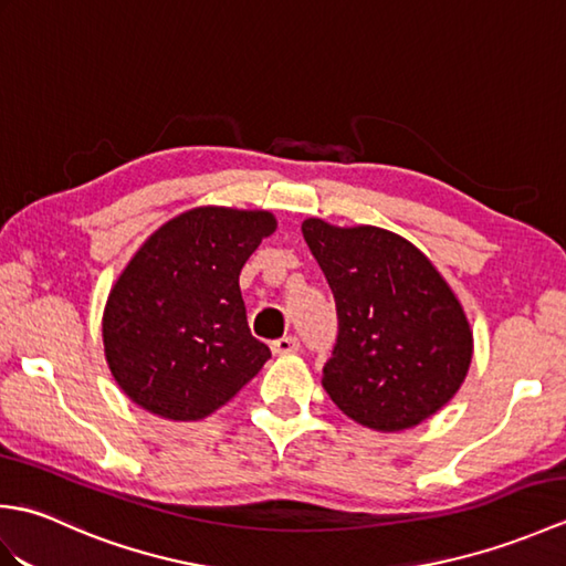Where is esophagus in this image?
I'll use <instances>...</instances> for the list:
<instances>
[{
  "mask_svg": "<svg viewBox=\"0 0 566 566\" xmlns=\"http://www.w3.org/2000/svg\"><path fill=\"white\" fill-rule=\"evenodd\" d=\"M296 350H298V340L294 338V335H284V338L272 343V353L274 355H292Z\"/></svg>",
  "mask_w": 566,
  "mask_h": 566,
  "instance_id": "34e87169",
  "label": "esophagus"
}]
</instances>
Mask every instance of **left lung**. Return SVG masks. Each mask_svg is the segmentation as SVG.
<instances>
[{
  "instance_id": "8db88e82",
  "label": "left lung",
  "mask_w": 566,
  "mask_h": 566,
  "mask_svg": "<svg viewBox=\"0 0 566 566\" xmlns=\"http://www.w3.org/2000/svg\"><path fill=\"white\" fill-rule=\"evenodd\" d=\"M302 233L338 308L321 379L333 403L379 432L438 413L462 387L474 335L436 264L387 228L306 219Z\"/></svg>"
}]
</instances>
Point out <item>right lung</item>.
Here are the masks:
<instances>
[{"instance_id":"right-lung-1","label":"right lung","mask_w":566,"mask_h":566,"mask_svg":"<svg viewBox=\"0 0 566 566\" xmlns=\"http://www.w3.org/2000/svg\"><path fill=\"white\" fill-rule=\"evenodd\" d=\"M274 228L270 211L197 207L136 250L102 316L106 365L130 401L201 420L258 375L270 347L250 335L238 276Z\"/></svg>"}]
</instances>
